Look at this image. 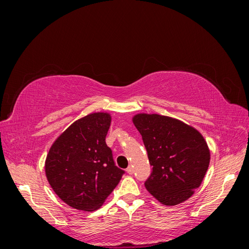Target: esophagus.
I'll return each instance as SVG.
<instances>
[{
	"mask_svg": "<svg viewBox=\"0 0 249 249\" xmlns=\"http://www.w3.org/2000/svg\"><path fill=\"white\" fill-rule=\"evenodd\" d=\"M126 171H127V173H129V175H133V172H134V168H133L132 165H130V166L126 168Z\"/></svg>",
	"mask_w": 249,
	"mask_h": 249,
	"instance_id": "esophagus-1",
	"label": "esophagus"
}]
</instances>
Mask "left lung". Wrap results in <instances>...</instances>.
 <instances>
[{"label":"left lung","mask_w":249,"mask_h":249,"mask_svg":"<svg viewBox=\"0 0 249 249\" xmlns=\"http://www.w3.org/2000/svg\"><path fill=\"white\" fill-rule=\"evenodd\" d=\"M133 123L153 167L144 183L148 192L166 206L189 198L210 163V150L201 134L180 120L158 114H137Z\"/></svg>","instance_id":"8db88e82"}]
</instances>
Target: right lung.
Masks as SVG:
<instances>
[{
	"label": "right lung",
	"mask_w": 249,
	"mask_h": 249,
	"mask_svg": "<svg viewBox=\"0 0 249 249\" xmlns=\"http://www.w3.org/2000/svg\"><path fill=\"white\" fill-rule=\"evenodd\" d=\"M108 113H92L74 122L50 148L46 175L53 190L71 208L99 209L118 185L124 170L118 168L106 136Z\"/></svg>",
	"instance_id": "right-lung-1"
}]
</instances>
